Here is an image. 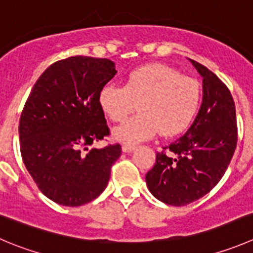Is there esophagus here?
I'll return each mask as SVG.
<instances>
[{
    "instance_id": "1",
    "label": "esophagus",
    "mask_w": 253,
    "mask_h": 253,
    "mask_svg": "<svg viewBox=\"0 0 253 253\" xmlns=\"http://www.w3.org/2000/svg\"><path fill=\"white\" fill-rule=\"evenodd\" d=\"M134 149H136V146H133V144H124L122 146V152H125V153H129Z\"/></svg>"
}]
</instances>
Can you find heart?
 Returning a JSON list of instances; mask_svg holds the SVG:
<instances>
[{
  "mask_svg": "<svg viewBox=\"0 0 253 253\" xmlns=\"http://www.w3.org/2000/svg\"><path fill=\"white\" fill-rule=\"evenodd\" d=\"M202 86L193 78L164 64H149L132 70L122 86L107 84L100 90L99 105L114 122H122L137 109L141 112L112 132L114 138L133 144L185 131L199 111Z\"/></svg>",
  "mask_w": 253,
  "mask_h": 253,
  "instance_id": "obj_1",
  "label": "heart"
}]
</instances>
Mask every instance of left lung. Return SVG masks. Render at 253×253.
Listing matches in <instances>:
<instances>
[{
  "mask_svg": "<svg viewBox=\"0 0 253 253\" xmlns=\"http://www.w3.org/2000/svg\"><path fill=\"white\" fill-rule=\"evenodd\" d=\"M203 78V102L188 131L156 156L146 174L158 200L183 207L211 190L226 171L237 143L236 109L226 85L207 67L192 60Z\"/></svg>",
  "mask_w": 253,
  "mask_h": 253,
  "instance_id": "8db88e82",
  "label": "left lung"
}]
</instances>
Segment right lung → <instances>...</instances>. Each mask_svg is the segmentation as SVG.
Here are the masks:
<instances>
[{"label":"right lung","mask_w":253,"mask_h":253,"mask_svg":"<svg viewBox=\"0 0 253 253\" xmlns=\"http://www.w3.org/2000/svg\"><path fill=\"white\" fill-rule=\"evenodd\" d=\"M110 59L70 56L55 61L34 84L19 119L21 154L42 193L80 207L105 190L119 143L87 148L109 136L99 92L116 74Z\"/></svg>","instance_id":"obj_1"}]
</instances>
